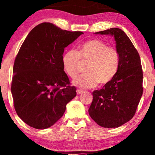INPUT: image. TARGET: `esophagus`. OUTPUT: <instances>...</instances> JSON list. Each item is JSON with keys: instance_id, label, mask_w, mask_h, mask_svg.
Segmentation results:
<instances>
[{"instance_id": "esophagus-1", "label": "esophagus", "mask_w": 155, "mask_h": 155, "mask_svg": "<svg viewBox=\"0 0 155 155\" xmlns=\"http://www.w3.org/2000/svg\"><path fill=\"white\" fill-rule=\"evenodd\" d=\"M76 93H77V95H80V94L83 93V90H80V89H77V90H76Z\"/></svg>"}]
</instances>
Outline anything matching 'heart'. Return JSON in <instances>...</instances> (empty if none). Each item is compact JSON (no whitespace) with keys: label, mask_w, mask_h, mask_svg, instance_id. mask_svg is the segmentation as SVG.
<instances>
[{"label":"heart","mask_w":155,"mask_h":155,"mask_svg":"<svg viewBox=\"0 0 155 155\" xmlns=\"http://www.w3.org/2000/svg\"><path fill=\"white\" fill-rule=\"evenodd\" d=\"M86 74L75 79L73 83L83 88L94 87L97 83L104 85L114 79L119 68L120 54L113 47L100 39L86 41L78 46L77 50H68L62 57L65 72L74 78L80 71L81 63H86Z\"/></svg>","instance_id":"b5f03b06"}]
</instances>
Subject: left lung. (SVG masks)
<instances>
[{"label":"left lung","mask_w":155,"mask_h":155,"mask_svg":"<svg viewBox=\"0 0 155 155\" xmlns=\"http://www.w3.org/2000/svg\"><path fill=\"white\" fill-rule=\"evenodd\" d=\"M95 33L114 37L120 64L114 79L102 89L92 92L89 114L101 127H118L133 118L143 94L140 56L128 36L120 28Z\"/></svg>","instance_id":"left-lung-1"}]
</instances>
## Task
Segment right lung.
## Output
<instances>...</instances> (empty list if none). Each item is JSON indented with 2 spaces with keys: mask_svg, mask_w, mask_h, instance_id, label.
Segmentation results:
<instances>
[{
  "mask_svg": "<svg viewBox=\"0 0 155 155\" xmlns=\"http://www.w3.org/2000/svg\"><path fill=\"white\" fill-rule=\"evenodd\" d=\"M83 33L43 22L22 43L15 60L11 90L17 115L31 127H51L76 95V88L71 86L64 71L62 57L64 49Z\"/></svg>",
  "mask_w": 155,
  "mask_h": 155,
  "instance_id": "add662e5",
  "label": "right lung"
}]
</instances>
